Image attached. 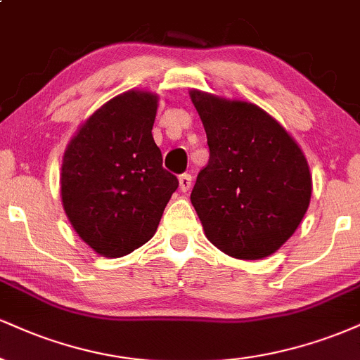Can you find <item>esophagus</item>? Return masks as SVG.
Returning a JSON list of instances; mask_svg holds the SVG:
<instances>
[{"label": "esophagus", "mask_w": 360, "mask_h": 360, "mask_svg": "<svg viewBox=\"0 0 360 360\" xmlns=\"http://www.w3.org/2000/svg\"><path fill=\"white\" fill-rule=\"evenodd\" d=\"M191 184H193V176L191 174H188V172H186V174H181L179 176V188H181V191H188L189 188H191Z\"/></svg>", "instance_id": "1"}]
</instances>
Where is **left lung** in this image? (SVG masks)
<instances>
[{"instance_id":"8db88e82","label":"left lung","mask_w":360,"mask_h":360,"mask_svg":"<svg viewBox=\"0 0 360 360\" xmlns=\"http://www.w3.org/2000/svg\"><path fill=\"white\" fill-rule=\"evenodd\" d=\"M210 160L191 193L208 240L232 257L257 260L295 233L311 198L303 152L271 115L245 101L191 91Z\"/></svg>"}]
</instances>
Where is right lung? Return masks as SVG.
Returning <instances> with one entry per match:
<instances>
[{"label":"right lung","instance_id":"add662e5","mask_svg":"<svg viewBox=\"0 0 360 360\" xmlns=\"http://www.w3.org/2000/svg\"><path fill=\"white\" fill-rule=\"evenodd\" d=\"M157 96L128 91L103 105L64 154L62 205L74 230L105 257L130 254L155 233L179 181L152 137Z\"/></svg>","mask_w":360,"mask_h":360}]
</instances>
